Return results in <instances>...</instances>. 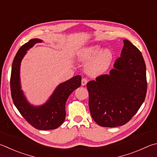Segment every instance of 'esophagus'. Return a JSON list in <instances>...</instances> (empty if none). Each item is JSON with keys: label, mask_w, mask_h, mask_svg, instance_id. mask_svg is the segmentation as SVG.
Here are the masks:
<instances>
[{"label": "esophagus", "mask_w": 157, "mask_h": 157, "mask_svg": "<svg viewBox=\"0 0 157 157\" xmlns=\"http://www.w3.org/2000/svg\"><path fill=\"white\" fill-rule=\"evenodd\" d=\"M87 82L88 80L86 78H83L82 79V86H84V85H86L87 84Z\"/></svg>", "instance_id": "obj_1"}]
</instances>
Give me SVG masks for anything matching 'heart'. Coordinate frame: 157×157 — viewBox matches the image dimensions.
<instances>
[{
  "mask_svg": "<svg viewBox=\"0 0 157 157\" xmlns=\"http://www.w3.org/2000/svg\"><path fill=\"white\" fill-rule=\"evenodd\" d=\"M102 50L99 44H93L81 49L77 53V59L82 62H88L85 67L86 73L91 76L101 75L110 66L113 54L110 49Z\"/></svg>",
  "mask_w": 157,
  "mask_h": 157,
  "instance_id": "obj_1",
  "label": "heart"
}]
</instances>
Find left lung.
I'll list each match as a JSON object with an SVG mask.
<instances>
[{
  "label": "left lung",
  "instance_id": "8db88e82",
  "mask_svg": "<svg viewBox=\"0 0 157 157\" xmlns=\"http://www.w3.org/2000/svg\"><path fill=\"white\" fill-rule=\"evenodd\" d=\"M121 57L108 75L86 85L91 117L102 127L126 124L139 110L147 92L146 67L141 51L124 40Z\"/></svg>",
  "mask_w": 157,
  "mask_h": 157
}]
</instances>
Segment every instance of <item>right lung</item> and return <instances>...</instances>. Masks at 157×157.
Wrapping results in <instances>:
<instances>
[{"label": "right lung", "mask_w": 157, "mask_h": 157, "mask_svg": "<svg viewBox=\"0 0 157 157\" xmlns=\"http://www.w3.org/2000/svg\"><path fill=\"white\" fill-rule=\"evenodd\" d=\"M42 42V40L34 38L20 48L12 63L10 87L13 104L21 115L36 129L48 130L56 129L64 122L66 117V101L73 91L81 86L82 77L76 75L59 84L47 102L41 106H35L30 104L21 89V63L27 50L35 44Z\"/></svg>", "instance_id": "1"}]
</instances>
